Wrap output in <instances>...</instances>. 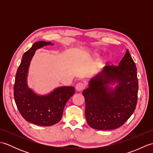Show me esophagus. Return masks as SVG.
Masks as SVG:
<instances>
[{"instance_id": "34e87169", "label": "esophagus", "mask_w": 153, "mask_h": 153, "mask_svg": "<svg viewBox=\"0 0 153 153\" xmlns=\"http://www.w3.org/2000/svg\"><path fill=\"white\" fill-rule=\"evenodd\" d=\"M84 88H85V84L82 82H79L77 83V85L76 86V89L77 91H82Z\"/></svg>"}]
</instances>
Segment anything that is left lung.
<instances>
[{"label": "left lung", "instance_id": "8db88e82", "mask_svg": "<svg viewBox=\"0 0 153 153\" xmlns=\"http://www.w3.org/2000/svg\"><path fill=\"white\" fill-rule=\"evenodd\" d=\"M116 82L114 88L109 86ZM138 89L137 68L127 49L118 66L106 65L83 90L87 123L99 130L120 128L134 112Z\"/></svg>", "mask_w": 153, "mask_h": 153}]
</instances>
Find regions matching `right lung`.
<instances>
[{
  "label": "right lung",
  "mask_w": 153,
  "mask_h": 153,
  "mask_svg": "<svg viewBox=\"0 0 153 153\" xmlns=\"http://www.w3.org/2000/svg\"><path fill=\"white\" fill-rule=\"evenodd\" d=\"M49 45L53 44L36 42L24 54L14 85L15 102L21 115L26 121L41 126H51L59 122L67 101L75 93L74 87L69 86L57 87L48 95H39L28 87V70L35 51Z\"/></svg>",
  "instance_id": "right-lung-1"
}]
</instances>
